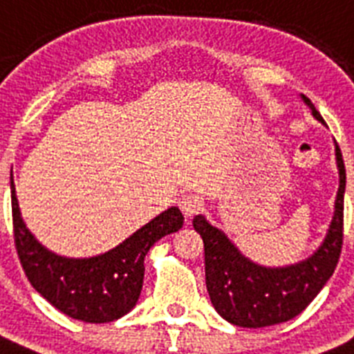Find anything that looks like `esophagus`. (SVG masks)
Here are the masks:
<instances>
[{"label": "esophagus", "instance_id": "1", "mask_svg": "<svg viewBox=\"0 0 354 354\" xmlns=\"http://www.w3.org/2000/svg\"><path fill=\"white\" fill-rule=\"evenodd\" d=\"M178 207L185 214L187 218H191L194 214H198L201 210V198L196 194H183L180 200H178Z\"/></svg>", "mask_w": 354, "mask_h": 354}]
</instances>
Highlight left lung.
Wrapping results in <instances>:
<instances>
[{"label": "left lung", "mask_w": 354, "mask_h": 354, "mask_svg": "<svg viewBox=\"0 0 354 354\" xmlns=\"http://www.w3.org/2000/svg\"><path fill=\"white\" fill-rule=\"evenodd\" d=\"M313 111L320 113L311 100L302 95ZM337 153L340 187L335 201V216L328 236L311 257L286 268H264L243 257L227 236L212 227L203 216L192 219V227L203 239L205 281L212 306L223 319L241 328H266L286 322L308 308L317 293L333 275L344 243V191L346 167L340 147Z\"/></svg>", "instance_id": "obj_1"}]
</instances>
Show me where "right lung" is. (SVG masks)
I'll use <instances>...</instances> for the list:
<instances>
[{
  "label": "right lung",
  "mask_w": 354,
  "mask_h": 354,
  "mask_svg": "<svg viewBox=\"0 0 354 354\" xmlns=\"http://www.w3.org/2000/svg\"><path fill=\"white\" fill-rule=\"evenodd\" d=\"M10 192L14 243L25 275L53 308L82 322H111L129 313L142 292L145 254L158 239L178 232L183 225L180 209L171 207L117 248L90 259H68L46 250L28 232L12 180Z\"/></svg>",
  "instance_id": "obj_1"
}]
</instances>
